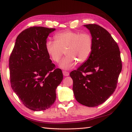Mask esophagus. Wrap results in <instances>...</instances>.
<instances>
[{
	"mask_svg": "<svg viewBox=\"0 0 132 132\" xmlns=\"http://www.w3.org/2000/svg\"><path fill=\"white\" fill-rule=\"evenodd\" d=\"M63 74L65 76V77H67V76H69V73L66 71H63Z\"/></svg>",
	"mask_w": 132,
	"mask_h": 132,
	"instance_id": "esophagus-1",
	"label": "esophagus"
}]
</instances>
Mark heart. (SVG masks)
<instances>
[{
	"label": "heart",
	"instance_id": "1",
	"mask_svg": "<svg viewBox=\"0 0 132 132\" xmlns=\"http://www.w3.org/2000/svg\"><path fill=\"white\" fill-rule=\"evenodd\" d=\"M55 41L46 42V49L51 59L57 63L64 54L67 55L60 63L64 69H70L76 64L85 63L89 58L93 48V38L87 32L67 30L55 34Z\"/></svg>",
	"mask_w": 132,
	"mask_h": 132
}]
</instances>
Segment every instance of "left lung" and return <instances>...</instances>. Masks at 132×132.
<instances>
[{"mask_svg": "<svg viewBox=\"0 0 132 132\" xmlns=\"http://www.w3.org/2000/svg\"><path fill=\"white\" fill-rule=\"evenodd\" d=\"M84 26L93 37V50L88 59L70 76L77 101L86 106L96 107L114 92L122 64L119 47L109 32L95 23Z\"/></svg>", "mask_w": 132, "mask_h": 132, "instance_id": "obj_1", "label": "left lung"}]
</instances>
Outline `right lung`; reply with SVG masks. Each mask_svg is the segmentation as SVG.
Segmentation results:
<instances>
[{
    "instance_id": "add662e5",
    "label": "right lung",
    "mask_w": 132,
    "mask_h": 132,
    "mask_svg": "<svg viewBox=\"0 0 132 132\" xmlns=\"http://www.w3.org/2000/svg\"><path fill=\"white\" fill-rule=\"evenodd\" d=\"M54 28L32 26L20 34L9 58L12 89L28 109H49L56 100L55 90L63 80L46 49V39Z\"/></svg>"
}]
</instances>
